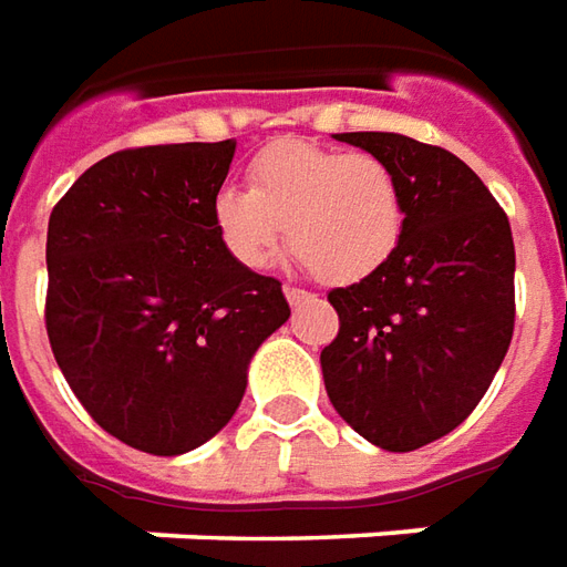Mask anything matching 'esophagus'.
<instances>
[{"label": "esophagus", "mask_w": 567, "mask_h": 567, "mask_svg": "<svg viewBox=\"0 0 567 567\" xmlns=\"http://www.w3.org/2000/svg\"><path fill=\"white\" fill-rule=\"evenodd\" d=\"M285 298H288L291 307H300V303H310L313 295H310V291H303V288H298V285H285Z\"/></svg>", "instance_id": "obj_1"}]
</instances>
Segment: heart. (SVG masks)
<instances>
[{"mask_svg":"<svg viewBox=\"0 0 567 567\" xmlns=\"http://www.w3.org/2000/svg\"><path fill=\"white\" fill-rule=\"evenodd\" d=\"M210 210L238 264L269 267L288 233L295 257L329 285L360 282L384 267L406 226L403 188L391 164L300 138L257 152L248 192L219 188Z\"/></svg>","mask_w":567,"mask_h":567,"instance_id":"heart-1","label":"heart"}]
</instances>
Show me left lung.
<instances>
[{
	"instance_id": "obj_1",
	"label": "left lung",
	"mask_w": 567,
	"mask_h": 567,
	"mask_svg": "<svg viewBox=\"0 0 567 567\" xmlns=\"http://www.w3.org/2000/svg\"><path fill=\"white\" fill-rule=\"evenodd\" d=\"M400 179L406 226L391 260L332 288L338 334L322 379L338 415L391 453L462 425L487 394L515 329L506 210L456 154L396 133H338Z\"/></svg>"
}]
</instances>
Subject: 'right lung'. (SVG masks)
Here are the masks:
<instances>
[{
    "label": "right lung",
    "mask_w": 567,
    "mask_h": 567,
    "mask_svg": "<svg viewBox=\"0 0 567 567\" xmlns=\"http://www.w3.org/2000/svg\"><path fill=\"white\" fill-rule=\"evenodd\" d=\"M235 138L123 148L49 217L45 332L83 410L126 446L179 456L238 410L254 350L291 316L214 226Z\"/></svg>",
    "instance_id": "right-lung-1"
}]
</instances>
